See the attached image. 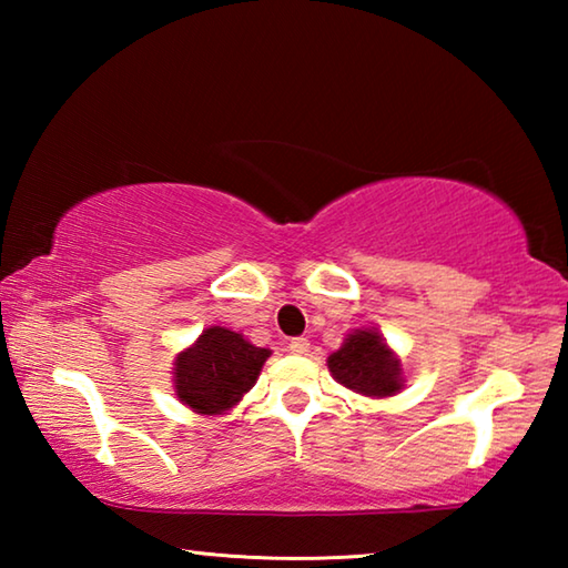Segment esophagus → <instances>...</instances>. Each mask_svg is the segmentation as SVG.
<instances>
[{
  "instance_id": "obj_1",
  "label": "esophagus",
  "mask_w": 568,
  "mask_h": 568,
  "mask_svg": "<svg viewBox=\"0 0 568 568\" xmlns=\"http://www.w3.org/2000/svg\"><path fill=\"white\" fill-rule=\"evenodd\" d=\"M307 348H311V343H307V338H293L291 343H287V351H291L293 355H305Z\"/></svg>"
}]
</instances>
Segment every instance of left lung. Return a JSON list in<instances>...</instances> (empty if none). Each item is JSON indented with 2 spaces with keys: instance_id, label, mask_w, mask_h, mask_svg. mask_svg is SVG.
I'll return each mask as SVG.
<instances>
[{
  "instance_id": "left-lung-1",
  "label": "left lung",
  "mask_w": 568,
  "mask_h": 568,
  "mask_svg": "<svg viewBox=\"0 0 568 568\" xmlns=\"http://www.w3.org/2000/svg\"><path fill=\"white\" fill-rule=\"evenodd\" d=\"M328 371L343 388L365 398H390L406 386L398 353L378 328H355L345 335L341 348L328 355Z\"/></svg>"
}]
</instances>
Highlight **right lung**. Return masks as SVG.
Instances as JSON below:
<instances>
[{"label": "right lung", "instance_id": "right-lung-1", "mask_svg": "<svg viewBox=\"0 0 568 568\" xmlns=\"http://www.w3.org/2000/svg\"><path fill=\"white\" fill-rule=\"evenodd\" d=\"M271 348H257L243 333L210 325L172 361V388L192 413L223 416L255 386Z\"/></svg>", "mask_w": 568, "mask_h": 568}]
</instances>
